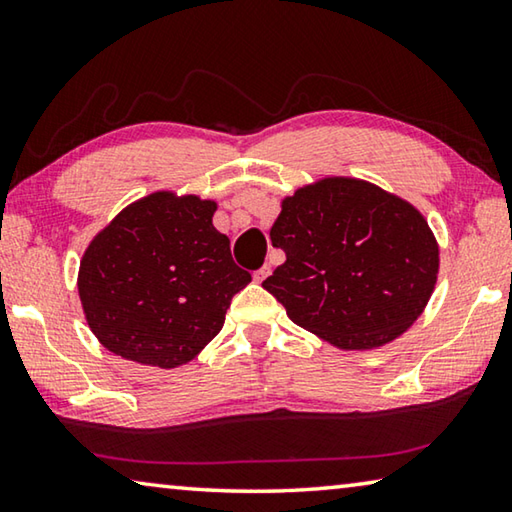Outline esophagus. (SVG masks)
I'll return each instance as SVG.
<instances>
[{
    "instance_id": "obj_1",
    "label": "esophagus",
    "mask_w": 512,
    "mask_h": 512,
    "mask_svg": "<svg viewBox=\"0 0 512 512\" xmlns=\"http://www.w3.org/2000/svg\"><path fill=\"white\" fill-rule=\"evenodd\" d=\"M268 275H271V266L264 264L262 268H259V271H255V275H253V277H255V282H264Z\"/></svg>"
}]
</instances>
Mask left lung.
Segmentation results:
<instances>
[{
  "label": "left lung",
  "instance_id": "left-lung-1",
  "mask_svg": "<svg viewBox=\"0 0 512 512\" xmlns=\"http://www.w3.org/2000/svg\"><path fill=\"white\" fill-rule=\"evenodd\" d=\"M280 207L271 241L287 262L262 287L293 323L339 350L366 352L422 316L440 248L413 203L368 180L323 176Z\"/></svg>",
  "mask_w": 512,
  "mask_h": 512
}]
</instances>
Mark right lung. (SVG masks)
I'll return each mask as SVG.
<instances>
[{
    "label": "right lung",
    "mask_w": 512,
    "mask_h": 512,
    "mask_svg": "<svg viewBox=\"0 0 512 512\" xmlns=\"http://www.w3.org/2000/svg\"><path fill=\"white\" fill-rule=\"evenodd\" d=\"M216 201L160 189L126 205L85 248L79 298L103 348L162 370L185 366L221 332L250 273L214 228Z\"/></svg>",
    "instance_id": "obj_1"
}]
</instances>
